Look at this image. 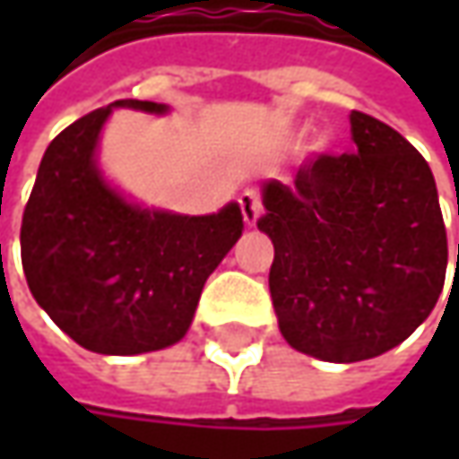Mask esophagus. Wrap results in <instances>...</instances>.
Masks as SVG:
<instances>
[{"mask_svg": "<svg viewBox=\"0 0 459 459\" xmlns=\"http://www.w3.org/2000/svg\"><path fill=\"white\" fill-rule=\"evenodd\" d=\"M239 209H242V220L245 224H255L257 217L263 214V202H260V194L253 191V188H247V191H242L239 194Z\"/></svg>", "mask_w": 459, "mask_h": 459, "instance_id": "esophagus-1", "label": "esophagus"}]
</instances>
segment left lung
I'll list each match as a JSON object with an SVG mask.
<instances>
[{"label": "left lung", "mask_w": 459, "mask_h": 459, "mask_svg": "<svg viewBox=\"0 0 459 459\" xmlns=\"http://www.w3.org/2000/svg\"><path fill=\"white\" fill-rule=\"evenodd\" d=\"M355 151L319 155L291 186L263 184L257 230L278 329L326 362L378 358L429 314L445 286L447 232L432 168L394 127L350 115Z\"/></svg>", "instance_id": "left-lung-1"}]
</instances>
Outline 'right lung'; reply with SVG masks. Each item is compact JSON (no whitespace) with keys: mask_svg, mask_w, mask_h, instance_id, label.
Wrapping results in <instances>:
<instances>
[{"mask_svg":"<svg viewBox=\"0 0 459 459\" xmlns=\"http://www.w3.org/2000/svg\"><path fill=\"white\" fill-rule=\"evenodd\" d=\"M112 109L168 115V104L119 99L68 125L40 160L20 247L30 293L74 342L143 355L184 340L206 278L245 224L238 202L188 217L109 184L97 151Z\"/></svg>","mask_w":459,"mask_h":459,"instance_id":"obj_1","label":"right lung"}]
</instances>
